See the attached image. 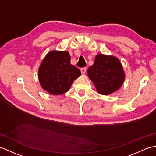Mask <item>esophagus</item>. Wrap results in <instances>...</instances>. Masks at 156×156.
<instances>
[{"label": "esophagus", "mask_w": 156, "mask_h": 156, "mask_svg": "<svg viewBox=\"0 0 156 156\" xmlns=\"http://www.w3.org/2000/svg\"><path fill=\"white\" fill-rule=\"evenodd\" d=\"M80 71H81L82 74H84L86 73V71H87V69H86V68H82L80 69Z\"/></svg>", "instance_id": "obj_1"}]
</instances>
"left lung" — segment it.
<instances>
[{
  "instance_id": "8db88e82",
  "label": "left lung",
  "mask_w": 156,
  "mask_h": 156,
  "mask_svg": "<svg viewBox=\"0 0 156 156\" xmlns=\"http://www.w3.org/2000/svg\"><path fill=\"white\" fill-rule=\"evenodd\" d=\"M98 93L108 95L117 91L123 84L125 74L120 60L115 56L98 54L94 64L87 70Z\"/></svg>"
}]
</instances>
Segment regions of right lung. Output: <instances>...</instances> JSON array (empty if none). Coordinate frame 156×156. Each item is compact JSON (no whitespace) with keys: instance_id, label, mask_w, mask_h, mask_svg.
<instances>
[{"instance_id":"obj_1","label":"right lung","mask_w":156,"mask_h":156,"mask_svg":"<svg viewBox=\"0 0 156 156\" xmlns=\"http://www.w3.org/2000/svg\"><path fill=\"white\" fill-rule=\"evenodd\" d=\"M67 51L52 50L43 59L38 69V78L41 88L53 95L68 92L73 82L81 75L78 68L70 63Z\"/></svg>"}]
</instances>
